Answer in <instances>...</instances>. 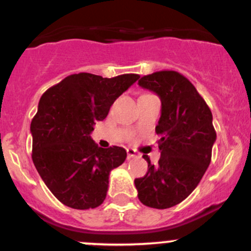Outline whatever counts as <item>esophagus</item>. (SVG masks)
Listing matches in <instances>:
<instances>
[{"label": "esophagus", "mask_w": 251, "mask_h": 251, "mask_svg": "<svg viewBox=\"0 0 251 251\" xmlns=\"http://www.w3.org/2000/svg\"><path fill=\"white\" fill-rule=\"evenodd\" d=\"M127 155H128V159H132V157L138 156V152L135 151L134 149H132V148H128V149H127Z\"/></svg>", "instance_id": "34e87169"}]
</instances>
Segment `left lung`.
Masks as SVG:
<instances>
[{"label": "left lung", "mask_w": 251, "mask_h": 251, "mask_svg": "<svg viewBox=\"0 0 251 251\" xmlns=\"http://www.w3.org/2000/svg\"><path fill=\"white\" fill-rule=\"evenodd\" d=\"M138 83L161 100V117L155 127L161 155L156 166L143 155L148 171L134 180L138 199L151 208H170L190 196L211 163L217 138L212 112L190 80L177 71H156Z\"/></svg>", "instance_id": "8db88e82"}]
</instances>
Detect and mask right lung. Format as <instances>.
Instances as JSON below:
<instances>
[{
	"instance_id": "add662e5",
	"label": "right lung",
	"mask_w": 251,
	"mask_h": 251,
	"mask_svg": "<svg viewBox=\"0 0 251 251\" xmlns=\"http://www.w3.org/2000/svg\"><path fill=\"white\" fill-rule=\"evenodd\" d=\"M138 78L137 74L111 78L74 74L43 94L30 123L32 159L47 187L65 206L88 209L103 203L109 173L124 163L127 151L116 145L99 148L90 134Z\"/></svg>"
}]
</instances>
